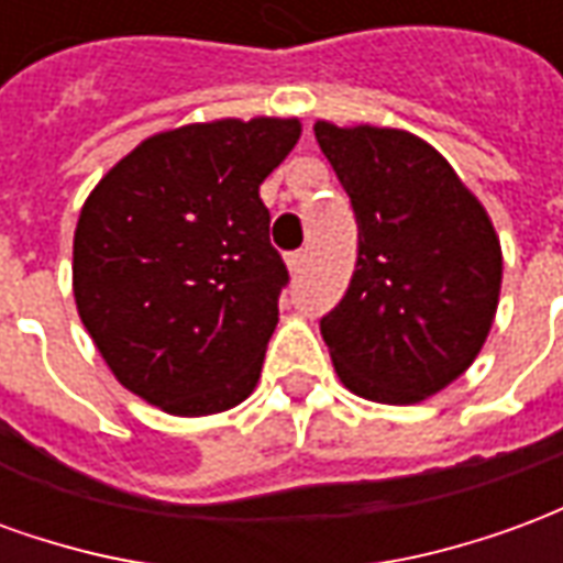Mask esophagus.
<instances>
[{
    "instance_id": "obj_1",
    "label": "esophagus",
    "mask_w": 563,
    "mask_h": 563,
    "mask_svg": "<svg viewBox=\"0 0 563 563\" xmlns=\"http://www.w3.org/2000/svg\"><path fill=\"white\" fill-rule=\"evenodd\" d=\"M305 262H307L305 250H298V253H289V258H286V265H289V274H292V277H298V274L305 271Z\"/></svg>"
}]
</instances>
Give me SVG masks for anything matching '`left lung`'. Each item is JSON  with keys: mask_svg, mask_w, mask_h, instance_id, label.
Returning <instances> with one entry per match:
<instances>
[{"mask_svg": "<svg viewBox=\"0 0 563 563\" xmlns=\"http://www.w3.org/2000/svg\"><path fill=\"white\" fill-rule=\"evenodd\" d=\"M313 132L358 222L350 289L319 319L334 371L367 401H424L473 365L492 331L500 238L428 141L329 120Z\"/></svg>", "mask_w": 563, "mask_h": 563, "instance_id": "left-lung-1", "label": "left lung"}]
</instances>
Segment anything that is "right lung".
I'll return each instance as SVG.
<instances>
[{"mask_svg": "<svg viewBox=\"0 0 563 563\" xmlns=\"http://www.w3.org/2000/svg\"><path fill=\"white\" fill-rule=\"evenodd\" d=\"M298 139L295 117L168 129L80 208V322L120 386L165 413H222L256 389L289 280L258 186Z\"/></svg>", "mask_w": 563, "mask_h": 563, "instance_id": "add662e5", "label": "right lung"}]
</instances>
